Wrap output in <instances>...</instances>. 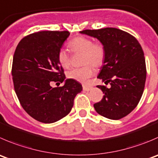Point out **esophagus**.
<instances>
[{
    "label": "esophagus",
    "instance_id": "esophagus-1",
    "mask_svg": "<svg viewBox=\"0 0 158 158\" xmlns=\"http://www.w3.org/2000/svg\"><path fill=\"white\" fill-rule=\"evenodd\" d=\"M93 87L91 85H82V89H83L84 91H89V90L92 89Z\"/></svg>",
    "mask_w": 158,
    "mask_h": 158
}]
</instances>
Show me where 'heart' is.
<instances>
[{
  "label": "heart",
  "mask_w": 158,
  "mask_h": 158,
  "mask_svg": "<svg viewBox=\"0 0 158 158\" xmlns=\"http://www.w3.org/2000/svg\"><path fill=\"white\" fill-rule=\"evenodd\" d=\"M68 48L73 53H82L81 68H75L67 73L69 79H74L79 82H86L94 75L93 66H100L105 59L106 49L101 42H93L86 37H76L68 43ZM58 61L64 69L69 68L71 65V57L65 50H59Z\"/></svg>",
  "instance_id": "obj_1"
}]
</instances>
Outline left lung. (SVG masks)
Segmentation results:
<instances>
[{
  "instance_id": "8db88e82",
  "label": "left lung",
  "mask_w": 158,
  "mask_h": 158,
  "mask_svg": "<svg viewBox=\"0 0 158 158\" xmlns=\"http://www.w3.org/2000/svg\"><path fill=\"white\" fill-rule=\"evenodd\" d=\"M80 33L97 38L106 49L97 78L111 86L97 85L104 96L94 104L95 110L104 117L120 120L135 109L144 89L147 70L143 49L133 35L120 29H87Z\"/></svg>"
}]
</instances>
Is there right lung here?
<instances>
[{
  "label": "right lung",
  "mask_w": 158,
  "mask_h": 158,
  "mask_svg": "<svg viewBox=\"0 0 158 158\" xmlns=\"http://www.w3.org/2000/svg\"><path fill=\"white\" fill-rule=\"evenodd\" d=\"M69 35L67 31L31 34L20 41L14 54L15 93L27 114L42 123H55L68 115L75 97L82 90L79 82L65 79L58 61V53ZM52 82L64 85L53 88Z\"/></svg>",
  "instance_id": "1"
}]
</instances>
